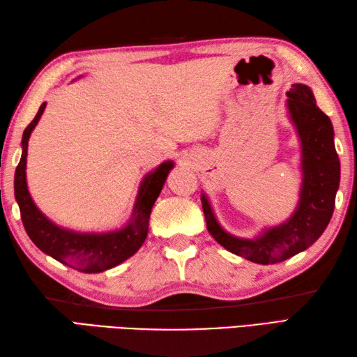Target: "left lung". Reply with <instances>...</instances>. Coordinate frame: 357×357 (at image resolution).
Listing matches in <instances>:
<instances>
[{
	"label": "left lung",
	"mask_w": 357,
	"mask_h": 357,
	"mask_svg": "<svg viewBox=\"0 0 357 357\" xmlns=\"http://www.w3.org/2000/svg\"><path fill=\"white\" fill-rule=\"evenodd\" d=\"M287 115L301 147L299 199L291 216L255 238H239L219 224L208 196L201 195L207 230L219 245L255 264L270 265L304 252L321 238L335 210L340 162L330 118L317 107L312 89L296 82L287 92Z\"/></svg>",
	"instance_id": "1"
}]
</instances>
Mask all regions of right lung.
Returning <instances> with one entry per match:
<instances>
[{"mask_svg": "<svg viewBox=\"0 0 357 357\" xmlns=\"http://www.w3.org/2000/svg\"><path fill=\"white\" fill-rule=\"evenodd\" d=\"M44 109L45 102L41 104L36 116L22 133V153L17 172H15V198H17L21 211L22 225H24L29 238L43 253L52 256L53 259L67 265V267L82 273H101L116 267L138 252L146 241L151 207L161 193L174 162L169 159L144 174L135 199L132 216L121 229L102 233H81L64 229V227L50 221L36 207L27 187L26 167L29 138L38 121L41 119Z\"/></svg>", "mask_w": 357, "mask_h": 357, "instance_id": "1", "label": "right lung"}]
</instances>
